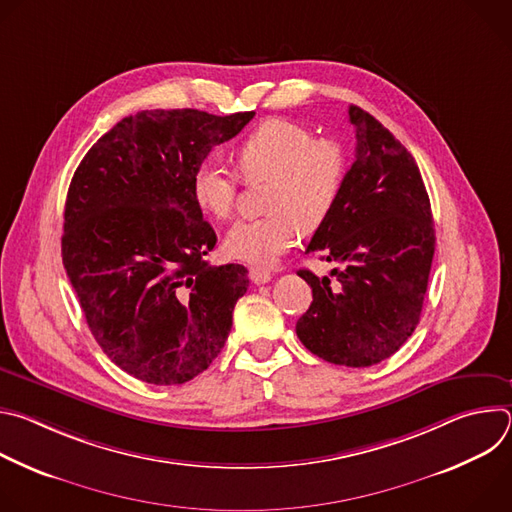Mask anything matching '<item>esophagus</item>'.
I'll list each match as a JSON object with an SVG mask.
<instances>
[{
  "label": "esophagus",
  "instance_id": "34e87169",
  "mask_svg": "<svg viewBox=\"0 0 512 512\" xmlns=\"http://www.w3.org/2000/svg\"><path fill=\"white\" fill-rule=\"evenodd\" d=\"M249 279L253 281V283H257V285H261V283H267V281H271V273L267 271V269H259V267H251L249 269Z\"/></svg>",
  "mask_w": 512,
  "mask_h": 512
}]
</instances>
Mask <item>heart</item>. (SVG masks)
Masks as SVG:
<instances>
[{
    "label": "heart",
    "mask_w": 512,
    "mask_h": 512,
    "mask_svg": "<svg viewBox=\"0 0 512 512\" xmlns=\"http://www.w3.org/2000/svg\"><path fill=\"white\" fill-rule=\"evenodd\" d=\"M235 162L245 180H267V214L239 221L225 237V253L259 267L273 265L296 245L302 231L312 233L328 223L342 196L348 158L342 145L316 137L308 127L267 119L235 148ZM239 178L216 158L200 162L192 174L194 204L216 221L235 208Z\"/></svg>",
    "instance_id": "obj_1"
}]
</instances>
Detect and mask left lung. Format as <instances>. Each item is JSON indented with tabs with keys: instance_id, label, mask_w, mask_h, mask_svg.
Masks as SVG:
<instances>
[{
	"instance_id": "8db88e82",
	"label": "left lung",
	"mask_w": 512,
	"mask_h": 512,
	"mask_svg": "<svg viewBox=\"0 0 512 512\" xmlns=\"http://www.w3.org/2000/svg\"><path fill=\"white\" fill-rule=\"evenodd\" d=\"M354 162L336 210L306 253L338 263L330 277L300 269L314 302L298 320L302 344L344 367H373L419 324L435 233L419 168L371 113L348 107Z\"/></svg>"
}]
</instances>
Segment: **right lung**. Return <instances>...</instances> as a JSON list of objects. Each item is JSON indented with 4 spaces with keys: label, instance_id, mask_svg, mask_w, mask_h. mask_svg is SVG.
<instances>
[{
    "label": "right lung",
    "instance_id": "obj_1",
    "mask_svg": "<svg viewBox=\"0 0 512 512\" xmlns=\"http://www.w3.org/2000/svg\"><path fill=\"white\" fill-rule=\"evenodd\" d=\"M253 115L139 111L99 137L72 176L62 263L95 340L139 381L182 385L229 338L249 277L204 259L216 235L190 182Z\"/></svg>",
    "mask_w": 512,
    "mask_h": 512
}]
</instances>
